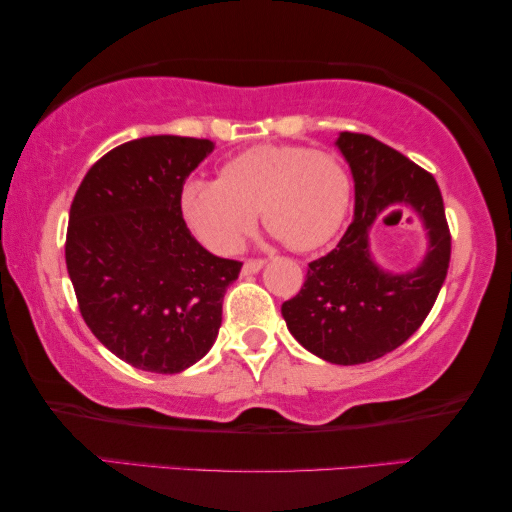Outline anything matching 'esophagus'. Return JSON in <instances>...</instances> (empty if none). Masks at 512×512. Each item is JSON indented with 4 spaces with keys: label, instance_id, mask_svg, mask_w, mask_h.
Here are the masks:
<instances>
[{
    "label": "esophagus",
    "instance_id": "1",
    "mask_svg": "<svg viewBox=\"0 0 512 512\" xmlns=\"http://www.w3.org/2000/svg\"><path fill=\"white\" fill-rule=\"evenodd\" d=\"M263 265H265V261H261V258H249V261H245V265H242V274L247 276V274L261 272Z\"/></svg>",
    "mask_w": 512,
    "mask_h": 512
}]
</instances>
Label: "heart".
I'll return each mask as SVG.
<instances>
[{"mask_svg":"<svg viewBox=\"0 0 512 512\" xmlns=\"http://www.w3.org/2000/svg\"><path fill=\"white\" fill-rule=\"evenodd\" d=\"M190 231L215 254H236L258 208L274 238L297 251L324 247L351 206V177L338 156L299 145H258L222 165L220 179H188L179 195Z\"/></svg>","mask_w":512,"mask_h":512,"instance_id":"1","label":"heart"}]
</instances>
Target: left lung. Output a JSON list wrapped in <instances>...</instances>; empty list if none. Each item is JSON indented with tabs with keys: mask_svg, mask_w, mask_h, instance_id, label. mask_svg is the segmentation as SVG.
Segmentation results:
<instances>
[{
	"mask_svg": "<svg viewBox=\"0 0 512 512\" xmlns=\"http://www.w3.org/2000/svg\"><path fill=\"white\" fill-rule=\"evenodd\" d=\"M335 145L354 177V220L338 247L308 263L304 286L283 301L281 315L311 354L360 365L420 329L447 279L451 233L438 183L420 165L365 133L342 131ZM395 205L413 207L430 236L423 263L404 275L383 271L369 251L373 220Z\"/></svg>",
	"mask_w": 512,
	"mask_h": 512,
	"instance_id": "obj_1",
	"label": "left lung"
}]
</instances>
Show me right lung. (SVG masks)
I'll list each match as a JSON object with an SVG mask.
<instances>
[{
	"instance_id": "add662e5",
	"label": "right lung",
	"mask_w": 512,
	"mask_h": 512,
	"mask_svg": "<svg viewBox=\"0 0 512 512\" xmlns=\"http://www.w3.org/2000/svg\"><path fill=\"white\" fill-rule=\"evenodd\" d=\"M211 140L147 136L90 167L70 206L65 263L88 329L138 370L179 374L213 347L240 261L192 236L179 195Z\"/></svg>"
}]
</instances>
